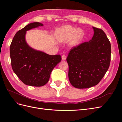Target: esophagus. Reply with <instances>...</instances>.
<instances>
[{"instance_id": "esophagus-1", "label": "esophagus", "mask_w": 122, "mask_h": 122, "mask_svg": "<svg viewBox=\"0 0 122 122\" xmlns=\"http://www.w3.org/2000/svg\"><path fill=\"white\" fill-rule=\"evenodd\" d=\"M61 58H62V60L64 61V60H66V58H67V56H66V55L65 54H63V55H62Z\"/></svg>"}]
</instances>
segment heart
<instances>
[{"label":"heart","instance_id":"1","mask_svg":"<svg viewBox=\"0 0 122 122\" xmlns=\"http://www.w3.org/2000/svg\"><path fill=\"white\" fill-rule=\"evenodd\" d=\"M84 36V32L81 29H78L70 25L65 26L61 28L57 32V36L61 42H65L71 39V43L72 45H78L82 40Z\"/></svg>","mask_w":122,"mask_h":122}]
</instances>
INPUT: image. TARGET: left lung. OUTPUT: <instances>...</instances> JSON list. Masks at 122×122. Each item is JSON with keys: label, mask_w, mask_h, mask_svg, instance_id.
<instances>
[{"label": "left lung", "mask_w": 122, "mask_h": 122, "mask_svg": "<svg viewBox=\"0 0 122 122\" xmlns=\"http://www.w3.org/2000/svg\"><path fill=\"white\" fill-rule=\"evenodd\" d=\"M93 28L92 40L73 47L67 58L70 82L78 88L98 84L109 67L111 44L101 29Z\"/></svg>", "instance_id": "obj_1"}]
</instances>
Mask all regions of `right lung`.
I'll return each instance as SVG.
<instances>
[{
	"label": "right lung",
	"instance_id": "add662e5",
	"mask_svg": "<svg viewBox=\"0 0 122 122\" xmlns=\"http://www.w3.org/2000/svg\"><path fill=\"white\" fill-rule=\"evenodd\" d=\"M43 24L34 22L17 31L10 44V53L13 71L28 86H42L49 80L53 68L61 60L60 55H51L34 50L26 42V31Z\"/></svg>",
	"mask_w": 122,
	"mask_h": 122
}]
</instances>
